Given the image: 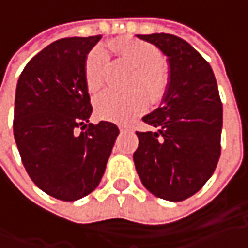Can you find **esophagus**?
<instances>
[{"label": "esophagus", "instance_id": "esophagus-1", "mask_svg": "<svg viewBox=\"0 0 248 248\" xmlns=\"http://www.w3.org/2000/svg\"><path fill=\"white\" fill-rule=\"evenodd\" d=\"M127 131H129V129L124 128V127H120V132H121V134H123V132H127Z\"/></svg>", "mask_w": 248, "mask_h": 248}]
</instances>
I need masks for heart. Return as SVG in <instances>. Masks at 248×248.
<instances>
[{
    "instance_id": "obj_1",
    "label": "heart",
    "mask_w": 248,
    "mask_h": 248,
    "mask_svg": "<svg viewBox=\"0 0 248 248\" xmlns=\"http://www.w3.org/2000/svg\"><path fill=\"white\" fill-rule=\"evenodd\" d=\"M111 48L123 61L137 70V76L132 81V90L137 91L128 95H117L110 91L103 92L95 99V111L99 119L124 124L146 109L148 99L138 88L145 91L152 103H157L164 98L168 90L170 76L164 66L163 55L152 44L135 38H120L111 43ZM108 67V51L100 45L93 46L87 55L84 64V76L88 90L96 92L105 85Z\"/></svg>"
}]
</instances>
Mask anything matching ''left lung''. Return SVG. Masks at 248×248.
<instances>
[{"label":"left lung","instance_id":"obj_1","mask_svg":"<svg viewBox=\"0 0 248 248\" xmlns=\"http://www.w3.org/2000/svg\"><path fill=\"white\" fill-rule=\"evenodd\" d=\"M167 56L170 85L161 105L143 121L156 131L137 132L134 163L143 186L168 202H182L211 178L221 156L222 102L210 63L185 40L166 33L138 34Z\"/></svg>","mask_w":248,"mask_h":248}]
</instances>
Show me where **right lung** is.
Here are the masks:
<instances>
[{
	"label": "right lung",
	"instance_id": "1",
	"mask_svg": "<svg viewBox=\"0 0 248 248\" xmlns=\"http://www.w3.org/2000/svg\"><path fill=\"white\" fill-rule=\"evenodd\" d=\"M99 40L53 41L26 64L16 85L14 135L24 168L41 190L63 202L96 189L120 134L113 123L88 121L92 106L84 64Z\"/></svg>",
	"mask_w": 248,
	"mask_h": 248
}]
</instances>
